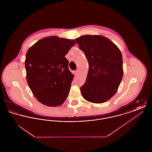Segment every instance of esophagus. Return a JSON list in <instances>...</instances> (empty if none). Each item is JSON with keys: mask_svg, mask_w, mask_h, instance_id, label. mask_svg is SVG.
Returning a JSON list of instances; mask_svg holds the SVG:
<instances>
[{"mask_svg": "<svg viewBox=\"0 0 152 152\" xmlns=\"http://www.w3.org/2000/svg\"><path fill=\"white\" fill-rule=\"evenodd\" d=\"M75 73L76 74V75H77L78 73H79V70L78 69H77V70H76L75 71Z\"/></svg>", "mask_w": 152, "mask_h": 152, "instance_id": "1", "label": "esophagus"}]
</instances>
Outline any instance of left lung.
Here are the masks:
<instances>
[{
	"mask_svg": "<svg viewBox=\"0 0 152 152\" xmlns=\"http://www.w3.org/2000/svg\"><path fill=\"white\" fill-rule=\"evenodd\" d=\"M89 64L86 83L80 87L83 97L93 103H103L117 92L123 76V57L115 44L100 35L76 39Z\"/></svg>",
	"mask_w": 152,
	"mask_h": 152,
	"instance_id": "8db88e82",
	"label": "left lung"
}]
</instances>
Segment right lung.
I'll return each mask as SVG.
<instances>
[{
    "label": "right lung",
    "mask_w": 152,
    "mask_h": 152,
    "mask_svg": "<svg viewBox=\"0 0 152 152\" xmlns=\"http://www.w3.org/2000/svg\"><path fill=\"white\" fill-rule=\"evenodd\" d=\"M76 42L50 36L29 48L26 56L27 81L40 102L49 107L63 104L70 91L73 75L65 57Z\"/></svg>",
    "instance_id": "obj_1"
}]
</instances>
